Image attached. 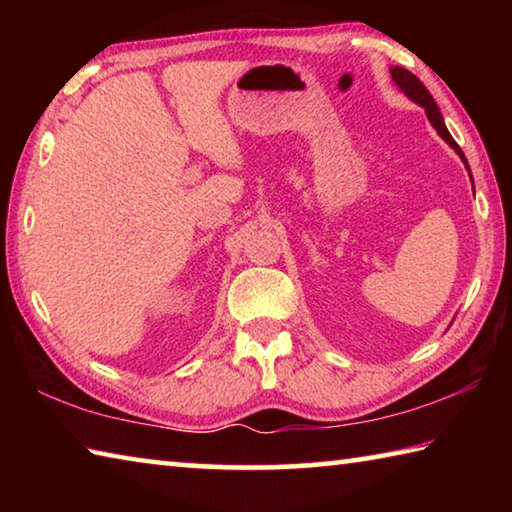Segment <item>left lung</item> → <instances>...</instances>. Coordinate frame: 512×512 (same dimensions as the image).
Instances as JSON below:
<instances>
[{"mask_svg": "<svg viewBox=\"0 0 512 512\" xmlns=\"http://www.w3.org/2000/svg\"><path fill=\"white\" fill-rule=\"evenodd\" d=\"M391 76H393V81H395L397 88H400V90L406 94V97H409L411 101H415V103H418V106L424 108V112H427V117H429V121H431V126L436 128L438 135L443 137V140H445L449 146H452V149H454L458 155H461V160L465 162V167H467V160H465V155H463V151H461V146H458V144L454 142V137L449 135L445 121H443V115H440V110H438V106H436V101H433L429 90L424 88L418 76L411 74L409 69H404V67H391ZM467 171H470V167H467Z\"/></svg>", "mask_w": 512, "mask_h": 512, "instance_id": "left-lung-1", "label": "left lung"}]
</instances>
